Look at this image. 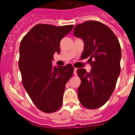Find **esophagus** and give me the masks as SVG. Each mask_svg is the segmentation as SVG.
<instances>
[{
    "label": "esophagus",
    "instance_id": "esophagus-1",
    "mask_svg": "<svg viewBox=\"0 0 135 135\" xmlns=\"http://www.w3.org/2000/svg\"><path fill=\"white\" fill-rule=\"evenodd\" d=\"M74 76H77V69H76V68H74Z\"/></svg>",
    "mask_w": 135,
    "mask_h": 135
}]
</instances>
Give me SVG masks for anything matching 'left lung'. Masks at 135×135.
<instances>
[{
  "label": "left lung",
  "mask_w": 135,
  "mask_h": 135,
  "mask_svg": "<svg viewBox=\"0 0 135 135\" xmlns=\"http://www.w3.org/2000/svg\"><path fill=\"white\" fill-rule=\"evenodd\" d=\"M74 35L83 40L81 58L89 57L92 66L90 72L84 69L77 70L81 80L78 88V98L87 109H97L109 100L120 72L119 41L109 26L92 20L77 24Z\"/></svg>",
  "instance_id": "8db88e82"
}]
</instances>
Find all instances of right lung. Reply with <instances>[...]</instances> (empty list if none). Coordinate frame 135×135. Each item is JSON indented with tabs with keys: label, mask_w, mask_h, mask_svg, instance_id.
<instances>
[{
	"label": "right lung",
	"mask_w": 135,
	"mask_h": 135,
	"mask_svg": "<svg viewBox=\"0 0 135 135\" xmlns=\"http://www.w3.org/2000/svg\"><path fill=\"white\" fill-rule=\"evenodd\" d=\"M74 25L55 26L38 24L22 38L20 46L19 68L24 88L36 107L50 113L57 111L74 68L71 64L53 66L55 52H60V41Z\"/></svg>",
	"instance_id": "add662e5"
}]
</instances>
